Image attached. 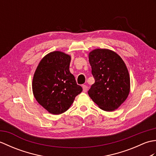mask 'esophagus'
Listing matches in <instances>:
<instances>
[{
    "label": "esophagus",
    "mask_w": 156,
    "mask_h": 156,
    "mask_svg": "<svg viewBox=\"0 0 156 156\" xmlns=\"http://www.w3.org/2000/svg\"><path fill=\"white\" fill-rule=\"evenodd\" d=\"M82 89H83L84 92H87L88 90V87L87 85H83L82 86Z\"/></svg>",
    "instance_id": "obj_1"
}]
</instances>
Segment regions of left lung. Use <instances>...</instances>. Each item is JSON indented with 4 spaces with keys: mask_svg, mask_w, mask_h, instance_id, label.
<instances>
[{
    "mask_svg": "<svg viewBox=\"0 0 156 156\" xmlns=\"http://www.w3.org/2000/svg\"><path fill=\"white\" fill-rule=\"evenodd\" d=\"M95 82L89 97L105 111H113L123 103L130 92V76L124 61L108 49H95L88 54Z\"/></svg>",
    "mask_w": 156,
    "mask_h": 156,
    "instance_id": "left-lung-1",
    "label": "left lung"
}]
</instances>
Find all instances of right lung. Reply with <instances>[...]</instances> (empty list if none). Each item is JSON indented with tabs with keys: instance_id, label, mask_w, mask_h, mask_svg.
Wrapping results in <instances>:
<instances>
[{
	"instance_id": "add662e5",
	"label": "right lung",
	"mask_w": 156,
	"mask_h": 156,
	"mask_svg": "<svg viewBox=\"0 0 156 156\" xmlns=\"http://www.w3.org/2000/svg\"><path fill=\"white\" fill-rule=\"evenodd\" d=\"M71 56L60 51L41 59L34 73L32 90L38 103L52 115L66 112L82 88L69 72Z\"/></svg>"
}]
</instances>
